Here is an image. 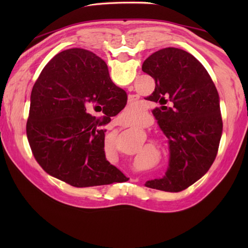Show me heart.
Listing matches in <instances>:
<instances>
[{
  "label": "heart",
  "mask_w": 248,
  "mask_h": 248,
  "mask_svg": "<svg viewBox=\"0 0 248 248\" xmlns=\"http://www.w3.org/2000/svg\"><path fill=\"white\" fill-rule=\"evenodd\" d=\"M148 120L149 114L144 107L140 104L130 103L120 115L119 123L126 127H131V128H139V127L144 126Z\"/></svg>",
  "instance_id": "obj_1"
}]
</instances>
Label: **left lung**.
<instances>
[{
  "label": "left lung",
  "instance_id": "left-lung-1",
  "mask_svg": "<svg viewBox=\"0 0 248 248\" xmlns=\"http://www.w3.org/2000/svg\"><path fill=\"white\" fill-rule=\"evenodd\" d=\"M141 70L155 80L147 100L161 104L153 109L169 139V168L162 178L145 186L179 192L197 182L211 168L222 134L219 96L209 73L189 52L175 47L155 51ZM168 103L169 107L164 106Z\"/></svg>",
  "mask_w": 248,
  "mask_h": 248
}]
</instances>
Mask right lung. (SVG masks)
Instances as JSON below:
<instances>
[{
	"instance_id": "1",
	"label": "right lung",
	"mask_w": 248,
	"mask_h": 248,
	"mask_svg": "<svg viewBox=\"0 0 248 248\" xmlns=\"http://www.w3.org/2000/svg\"><path fill=\"white\" fill-rule=\"evenodd\" d=\"M125 100L126 92L111 81L98 56L82 48L59 52L31 93L27 137L36 161L47 174L74 187L128 181L107 160L106 130L97 128L102 123L90 114L98 108L116 116Z\"/></svg>"
}]
</instances>
